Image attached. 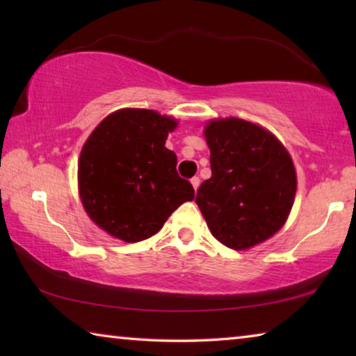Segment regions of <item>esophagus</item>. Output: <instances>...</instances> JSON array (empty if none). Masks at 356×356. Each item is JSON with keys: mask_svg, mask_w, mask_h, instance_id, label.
<instances>
[{"mask_svg": "<svg viewBox=\"0 0 356 356\" xmlns=\"http://www.w3.org/2000/svg\"><path fill=\"white\" fill-rule=\"evenodd\" d=\"M190 182H191V185H193V188H195V190H197V188H200V184H201V180H200V177H197V176H195V177H191V180H190Z\"/></svg>", "mask_w": 356, "mask_h": 356, "instance_id": "obj_1", "label": "esophagus"}]
</instances>
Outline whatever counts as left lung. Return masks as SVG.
Here are the masks:
<instances>
[{
  "label": "left lung",
  "mask_w": 356,
  "mask_h": 356,
  "mask_svg": "<svg viewBox=\"0 0 356 356\" xmlns=\"http://www.w3.org/2000/svg\"><path fill=\"white\" fill-rule=\"evenodd\" d=\"M212 177L197 188L213 237L246 250L280 231L291 212L297 176L284 146L248 120L229 118L206 127Z\"/></svg>",
  "instance_id": "8db88e82"
}]
</instances>
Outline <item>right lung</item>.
Wrapping results in <instances>:
<instances>
[{
    "mask_svg": "<svg viewBox=\"0 0 356 356\" xmlns=\"http://www.w3.org/2000/svg\"><path fill=\"white\" fill-rule=\"evenodd\" d=\"M177 122L152 110H119L84 143L78 185L95 225L135 243L152 237L174 210L195 197L177 174V156L165 147Z\"/></svg>",
    "mask_w": 356,
    "mask_h": 356,
    "instance_id": "add662e5",
    "label": "right lung"
}]
</instances>
